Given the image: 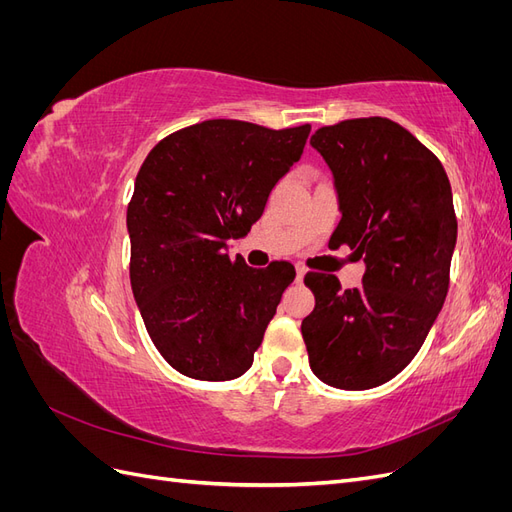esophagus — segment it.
<instances>
[{
    "label": "esophagus",
    "instance_id": "obj_1",
    "mask_svg": "<svg viewBox=\"0 0 512 512\" xmlns=\"http://www.w3.org/2000/svg\"><path fill=\"white\" fill-rule=\"evenodd\" d=\"M305 273H307V269H305L303 265H297V282H303V277H305Z\"/></svg>",
    "mask_w": 512,
    "mask_h": 512
}]
</instances>
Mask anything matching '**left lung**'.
<instances>
[{
  "label": "left lung",
  "mask_w": 512,
  "mask_h": 512,
  "mask_svg": "<svg viewBox=\"0 0 512 512\" xmlns=\"http://www.w3.org/2000/svg\"><path fill=\"white\" fill-rule=\"evenodd\" d=\"M312 147L329 164L339 198L331 241L365 260L363 286L307 273L316 307L301 333L309 367L329 386L374 389L421 350L448 292L457 218L446 170L386 117L324 126Z\"/></svg>",
  "instance_id": "left-lung-1"
}]
</instances>
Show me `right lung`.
<instances>
[{
    "label": "right lung",
    "instance_id": "right-lung-1",
    "mask_svg": "<svg viewBox=\"0 0 512 512\" xmlns=\"http://www.w3.org/2000/svg\"><path fill=\"white\" fill-rule=\"evenodd\" d=\"M312 126L209 119L149 151L128 205L130 282L147 333L179 374L224 382L254 363L294 267L228 256L299 162Z\"/></svg>",
    "mask_w": 512,
    "mask_h": 512
}]
</instances>
